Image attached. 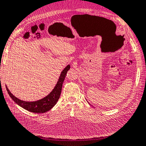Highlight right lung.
<instances>
[{
	"mask_svg": "<svg viewBox=\"0 0 146 146\" xmlns=\"http://www.w3.org/2000/svg\"><path fill=\"white\" fill-rule=\"evenodd\" d=\"M70 65H68L67 66L64 68L63 71L61 72V75H60V77L59 78V80L52 92L48 94L47 96L45 97V98L39 100V101L35 102L23 101L21 100H19V99L16 98L15 96H14L6 87L7 91L11 99H12L16 104H18L20 106L24 108V109L32 113H45L47 112V111H49L50 109H52L57 103L58 99H59L60 95H61V93L62 83H63L67 71L70 70Z\"/></svg>",
	"mask_w": 146,
	"mask_h": 146,
	"instance_id": "right-lung-1",
	"label": "right lung"
}]
</instances>
